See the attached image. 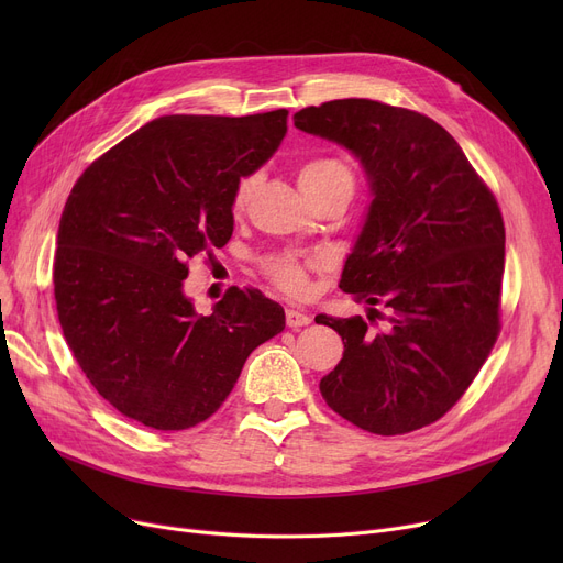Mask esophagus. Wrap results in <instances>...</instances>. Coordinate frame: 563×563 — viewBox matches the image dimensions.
I'll list each match as a JSON object with an SVG mask.
<instances>
[{
    "label": "esophagus",
    "mask_w": 563,
    "mask_h": 563,
    "mask_svg": "<svg viewBox=\"0 0 563 563\" xmlns=\"http://www.w3.org/2000/svg\"><path fill=\"white\" fill-rule=\"evenodd\" d=\"M285 319H287V327H289V329H301V327H308V323L312 321L310 314H308V310L297 308V306H289V308H287Z\"/></svg>",
    "instance_id": "1"
}]
</instances>
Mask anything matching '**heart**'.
Segmentation results:
<instances>
[{"label":"heart","instance_id":"b5f03b06","mask_svg":"<svg viewBox=\"0 0 563 563\" xmlns=\"http://www.w3.org/2000/svg\"><path fill=\"white\" fill-rule=\"evenodd\" d=\"M331 177H346V180H351V173L344 162L321 157V159H312V162L303 164V168L299 173V183L301 185L321 183V180H331ZM253 187H255V177H251V175L242 177L240 185H236V191H234L236 207H242L249 200ZM264 269H266V274H269V278L287 294H297V297H301V294L308 291V262H301L294 255H276L272 260H266Z\"/></svg>","mask_w":563,"mask_h":563}]
</instances>
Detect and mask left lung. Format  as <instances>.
I'll list each match as a JSON object with an SVG mask.
<instances>
[{
    "label": "left lung",
    "instance_id": "1",
    "mask_svg": "<svg viewBox=\"0 0 563 563\" xmlns=\"http://www.w3.org/2000/svg\"><path fill=\"white\" fill-rule=\"evenodd\" d=\"M294 125L363 164L372 202L340 289L390 310L378 333L363 317H314L344 342L321 397L369 433L422 429L463 397L499 333L497 200L454 136L418 111L349 98L306 107Z\"/></svg>",
    "mask_w": 563,
    "mask_h": 563
}]
</instances>
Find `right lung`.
Returning a JSON list of instances; mask_svg holds the SVG:
<instances>
[{
	"mask_svg": "<svg viewBox=\"0 0 563 563\" xmlns=\"http://www.w3.org/2000/svg\"><path fill=\"white\" fill-rule=\"evenodd\" d=\"M287 134V109L162 115L88 166L56 234L54 299L91 386L125 418L159 431L205 422L251 351L285 329L260 289L230 287L198 314L187 260L232 236L234 191Z\"/></svg>",
	"mask_w": 563,
	"mask_h": 563,
	"instance_id": "right-lung-1",
	"label": "right lung"
}]
</instances>
